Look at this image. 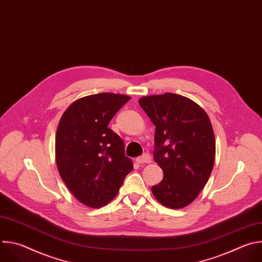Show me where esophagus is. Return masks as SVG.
<instances>
[{"instance_id":"obj_1","label":"esophagus","mask_w":262,"mask_h":262,"mask_svg":"<svg viewBox=\"0 0 262 262\" xmlns=\"http://www.w3.org/2000/svg\"><path fill=\"white\" fill-rule=\"evenodd\" d=\"M136 162L138 163V164H149V163H151V158H150V156H148V155H144V156H142V157H140V158H137V160H136Z\"/></svg>"}]
</instances>
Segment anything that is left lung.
Segmentation results:
<instances>
[{
	"instance_id": "left-lung-1",
	"label": "left lung",
	"mask_w": 262,
	"mask_h": 262,
	"mask_svg": "<svg viewBox=\"0 0 262 262\" xmlns=\"http://www.w3.org/2000/svg\"><path fill=\"white\" fill-rule=\"evenodd\" d=\"M139 103L156 125L154 160L164 172L151 192L166 207L188 206L207 183L214 164L209 117L194 100L170 92L141 97Z\"/></svg>"
}]
</instances>
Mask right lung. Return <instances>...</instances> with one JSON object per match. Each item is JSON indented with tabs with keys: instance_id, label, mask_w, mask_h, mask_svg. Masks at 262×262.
I'll list each match as a JSON object with an SVG mask.
<instances>
[{
	"instance_id": "obj_1",
	"label": "right lung",
	"mask_w": 262,
	"mask_h": 262,
	"mask_svg": "<svg viewBox=\"0 0 262 262\" xmlns=\"http://www.w3.org/2000/svg\"><path fill=\"white\" fill-rule=\"evenodd\" d=\"M130 96L98 93L74 100L63 113L56 133L59 174L82 204L99 208L113 200L134 165L123 140L107 127Z\"/></svg>"
}]
</instances>
